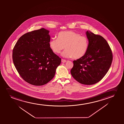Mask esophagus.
Masks as SVG:
<instances>
[{"mask_svg":"<svg viewBox=\"0 0 124 124\" xmlns=\"http://www.w3.org/2000/svg\"><path fill=\"white\" fill-rule=\"evenodd\" d=\"M66 60H65L63 59H61V62H62V63H65V62H66Z\"/></svg>","mask_w":124,"mask_h":124,"instance_id":"34e87169","label":"esophagus"}]
</instances>
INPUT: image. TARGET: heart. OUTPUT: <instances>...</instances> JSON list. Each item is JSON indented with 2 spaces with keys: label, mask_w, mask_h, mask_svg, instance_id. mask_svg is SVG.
<instances>
[{
  "label": "heart",
  "mask_w": 124,
  "mask_h": 124,
  "mask_svg": "<svg viewBox=\"0 0 124 124\" xmlns=\"http://www.w3.org/2000/svg\"><path fill=\"white\" fill-rule=\"evenodd\" d=\"M49 45L52 51L56 54L61 53L65 47L66 49L62 53V56L78 59L86 54L89 43L86 37L82 36L72 31H65L59 32L57 39H51Z\"/></svg>",
  "instance_id": "heart-1"
}]
</instances>
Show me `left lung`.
Returning a JSON list of instances; mask_svg holds the SVG:
<instances>
[{"instance_id": "1", "label": "left lung", "mask_w": 124, "mask_h": 124, "mask_svg": "<svg viewBox=\"0 0 124 124\" xmlns=\"http://www.w3.org/2000/svg\"><path fill=\"white\" fill-rule=\"evenodd\" d=\"M89 43L86 54L73 61L71 73L75 80L82 84L91 85L100 81L110 68L112 51L103 37L89 31L86 32Z\"/></svg>"}]
</instances>
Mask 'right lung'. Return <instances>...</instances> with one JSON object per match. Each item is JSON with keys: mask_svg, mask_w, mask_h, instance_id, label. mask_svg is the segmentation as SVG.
Returning a JSON list of instances; mask_svg holds the SVG:
<instances>
[{"mask_svg": "<svg viewBox=\"0 0 124 124\" xmlns=\"http://www.w3.org/2000/svg\"><path fill=\"white\" fill-rule=\"evenodd\" d=\"M49 32L42 28L26 33L19 39L13 50V61L17 71L31 85L48 83L61 63V58L49 46Z\"/></svg>", "mask_w": 124, "mask_h": 124, "instance_id": "add662e5", "label": "right lung"}]
</instances>
